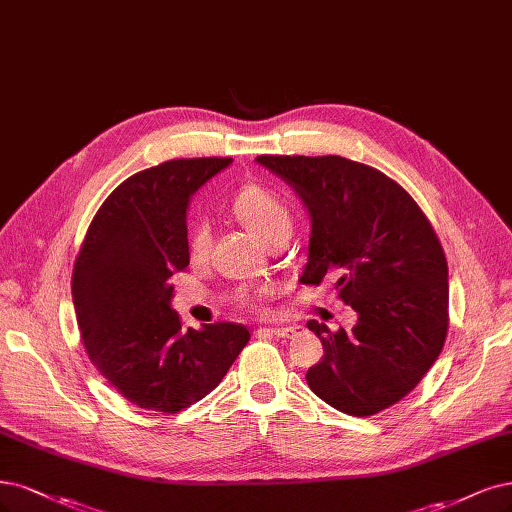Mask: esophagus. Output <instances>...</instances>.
Masks as SVG:
<instances>
[{
  "label": "esophagus",
  "mask_w": 512,
  "mask_h": 512,
  "mask_svg": "<svg viewBox=\"0 0 512 512\" xmlns=\"http://www.w3.org/2000/svg\"><path fill=\"white\" fill-rule=\"evenodd\" d=\"M267 332L275 334L279 339H290L298 332V326H275V328H267Z\"/></svg>",
  "instance_id": "obj_1"
}]
</instances>
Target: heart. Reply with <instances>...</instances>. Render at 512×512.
Returning <instances> with one entry per match:
<instances>
[{"mask_svg": "<svg viewBox=\"0 0 512 512\" xmlns=\"http://www.w3.org/2000/svg\"><path fill=\"white\" fill-rule=\"evenodd\" d=\"M233 211L235 216L245 224V228L252 235H256L264 245H267L279 228L290 226V214L288 207L281 203L273 192L267 188L248 184L243 186L235 199H233ZM207 243V228L203 224H197L192 228L190 235V248L195 252H201Z\"/></svg>", "mask_w": 512, "mask_h": 512, "instance_id": "heart-1", "label": "heart"}]
</instances>
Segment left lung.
Returning <instances> with one entry per match:
<instances>
[{
    "instance_id": "left-lung-1",
    "label": "left lung",
    "mask_w": 512,
    "mask_h": 512,
    "mask_svg": "<svg viewBox=\"0 0 512 512\" xmlns=\"http://www.w3.org/2000/svg\"><path fill=\"white\" fill-rule=\"evenodd\" d=\"M311 220L301 284L337 275L356 326L309 320L324 356L307 370L315 396L341 413L375 415L424 379L445 345L449 271L424 211L381 171L343 156H258Z\"/></svg>"
}]
</instances>
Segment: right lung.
<instances>
[{
  "instance_id": "obj_1",
  "label": "right lung",
  "mask_w": 512,
  "mask_h": 512,
  "mask_svg": "<svg viewBox=\"0 0 512 512\" xmlns=\"http://www.w3.org/2000/svg\"><path fill=\"white\" fill-rule=\"evenodd\" d=\"M233 158H178L131 175L99 207L76 258L72 296L88 358L142 409L205 398L250 341L218 322L184 330L171 277L190 262V199Z\"/></svg>"
}]
</instances>
